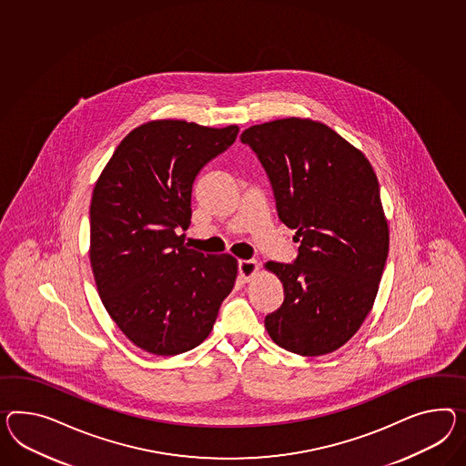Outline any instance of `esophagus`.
<instances>
[{
    "label": "esophagus",
    "mask_w": 466,
    "mask_h": 466,
    "mask_svg": "<svg viewBox=\"0 0 466 466\" xmlns=\"http://www.w3.org/2000/svg\"><path fill=\"white\" fill-rule=\"evenodd\" d=\"M257 272H258V263L255 260H239L238 274L243 282H250Z\"/></svg>",
    "instance_id": "obj_1"
}]
</instances>
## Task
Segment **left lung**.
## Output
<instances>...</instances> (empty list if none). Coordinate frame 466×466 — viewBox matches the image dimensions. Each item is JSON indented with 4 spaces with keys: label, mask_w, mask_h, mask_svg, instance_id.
Returning <instances> with one entry per match:
<instances>
[{
    "label": "left lung",
    "mask_w": 466,
    "mask_h": 466,
    "mask_svg": "<svg viewBox=\"0 0 466 466\" xmlns=\"http://www.w3.org/2000/svg\"><path fill=\"white\" fill-rule=\"evenodd\" d=\"M241 142L260 158L279 218L300 243L296 262L265 263L284 287L265 329L302 357L333 353L369 316L389 255L377 174L361 150L321 121H267L247 128Z\"/></svg>",
    "instance_id": "obj_1"
}]
</instances>
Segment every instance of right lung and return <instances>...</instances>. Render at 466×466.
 Returning a JSON list of instances; mask_svg holds the SVG:
<instances>
[{"mask_svg": "<svg viewBox=\"0 0 466 466\" xmlns=\"http://www.w3.org/2000/svg\"><path fill=\"white\" fill-rule=\"evenodd\" d=\"M238 130L147 121L121 140L96 180L89 260L97 294L144 351L172 357L201 345L235 287L233 255L192 250L176 229L191 225L198 172Z\"/></svg>", "mask_w": 466, "mask_h": 466, "instance_id": "1", "label": "right lung"}]
</instances>
